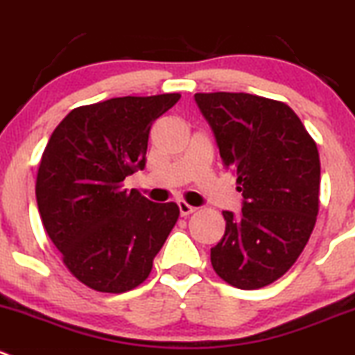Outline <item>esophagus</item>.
Wrapping results in <instances>:
<instances>
[{"instance_id":"34e87169","label":"esophagus","mask_w":355,"mask_h":355,"mask_svg":"<svg viewBox=\"0 0 355 355\" xmlns=\"http://www.w3.org/2000/svg\"><path fill=\"white\" fill-rule=\"evenodd\" d=\"M178 207H180L181 216H188V214H191V212L197 211V207H193V205H190L188 202H184V200L178 202Z\"/></svg>"}]
</instances>
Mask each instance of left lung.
<instances>
[{"instance_id":"obj_1","label":"left lung","mask_w":355,"mask_h":355,"mask_svg":"<svg viewBox=\"0 0 355 355\" xmlns=\"http://www.w3.org/2000/svg\"><path fill=\"white\" fill-rule=\"evenodd\" d=\"M195 103L244 197L239 216L223 211L226 228L211 249L212 268L234 288H265L295 265L315 226L317 144L281 101L212 92L195 94Z\"/></svg>"}]
</instances>
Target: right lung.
I'll list each match as a JSON object with an SVG mask.
<instances>
[{
	"mask_svg": "<svg viewBox=\"0 0 355 355\" xmlns=\"http://www.w3.org/2000/svg\"><path fill=\"white\" fill-rule=\"evenodd\" d=\"M180 97L127 96L74 107L50 136L36 178L38 211L64 265L90 289L118 295L146 281L180 218L174 202L121 188L146 165L153 121Z\"/></svg>",
	"mask_w": 355,
	"mask_h": 355,
	"instance_id": "right-lung-1",
	"label": "right lung"
}]
</instances>
